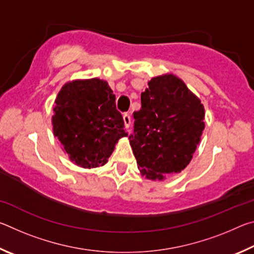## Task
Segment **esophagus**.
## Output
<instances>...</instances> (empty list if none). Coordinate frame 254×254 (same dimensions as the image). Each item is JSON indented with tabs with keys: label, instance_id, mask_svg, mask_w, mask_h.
<instances>
[{
	"label": "esophagus",
	"instance_id": "esophagus-1",
	"mask_svg": "<svg viewBox=\"0 0 254 254\" xmlns=\"http://www.w3.org/2000/svg\"><path fill=\"white\" fill-rule=\"evenodd\" d=\"M123 121H124V126L126 127H130L131 126V117L128 113H124L123 114Z\"/></svg>",
	"mask_w": 254,
	"mask_h": 254
}]
</instances>
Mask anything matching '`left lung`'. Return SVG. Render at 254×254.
<instances>
[{"label":"left lung","mask_w":254,"mask_h":254,"mask_svg":"<svg viewBox=\"0 0 254 254\" xmlns=\"http://www.w3.org/2000/svg\"><path fill=\"white\" fill-rule=\"evenodd\" d=\"M141 93V110L133 113L130 144L140 174L163 180L190 162L205 128L204 105L174 74L149 80Z\"/></svg>","instance_id":"8db88e82"}]
</instances>
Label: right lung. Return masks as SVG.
I'll return each mask as SVG.
<instances>
[{"label": "right lung", "instance_id": "1", "mask_svg": "<svg viewBox=\"0 0 254 254\" xmlns=\"http://www.w3.org/2000/svg\"><path fill=\"white\" fill-rule=\"evenodd\" d=\"M55 104L54 134L77 166L87 169L104 166L118 141L127 136L115 95L105 80L67 81Z\"/></svg>", "mask_w": 254, "mask_h": 254}]
</instances>
